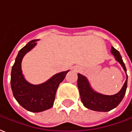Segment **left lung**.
Returning a JSON list of instances; mask_svg holds the SVG:
<instances>
[{
  "label": "left lung",
  "mask_w": 132,
  "mask_h": 132,
  "mask_svg": "<svg viewBox=\"0 0 132 132\" xmlns=\"http://www.w3.org/2000/svg\"><path fill=\"white\" fill-rule=\"evenodd\" d=\"M111 52L114 55L116 61L121 65L127 76L125 83L122 87L121 89L117 94L111 96L100 94L91 87L88 79L86 77L78 73L77 85L81 101L85 106L92 111L98 112H108L111 111L119 104L125 96L127 87V70L119 52L113 47H111Z\"/></svg>",
  "instance_id": "obj_1"
}]
</instances>
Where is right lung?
Listing matches in <instances>:
<instances>
[{
	"mask_svg": "<svg viewBox=\"0 0 132 132\" xmlns=\"http://www.w3.org/2000/svg\"><path fill=\"white\" fill-rule=\"evenodd\" d=\"M32 40L20 49L11 70V86L14 97L27 111L39 112L51 109L55 100L56 91L69 70L55 74L45 83L33 85L28 82L21 70V61L24 55L36 45Z\"/></svg>",
	"mask_w": 132,
	"mask_h": 132,
	"instance_id": "right-lung-1",
	"label": "right lung"
}]
</instances>
